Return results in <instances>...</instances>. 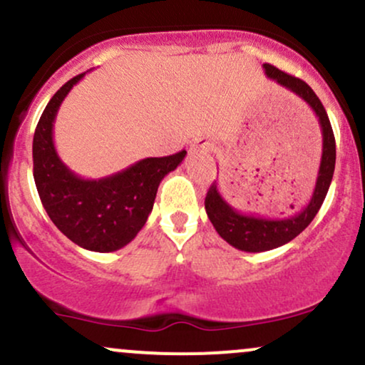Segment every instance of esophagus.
I'll return each instance as SVG.
<instances>
[{
    "mask_svg": "<svg viewBox=\"0 0 365 365\" xmlns=\"http://www.w3.org/2000/svg\"><path fill=\"white\" fill-rule=\"evenodd\" d=\"M190 149H192V151L210 153L214 149V144H212V140H209L207 138H199L190 144Z\"/></svg>",
    "mask_w": 365,
    "mask_h": 365,
    "instance_id": "1",
    "label": "esophagus"
}]
</instances>
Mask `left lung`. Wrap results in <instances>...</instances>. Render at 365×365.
I'll return each mask as SVG.
<instances>
[{
  "instance_id": "left-lung-1",
  "label": "left lung",
  "mask_w": 365,
  "mask_h": 365,
  "mask_svg": "<svg viewBox=\"0 0 365 365\" xmlns=\"http://www.w3.org/2000/svg\"><path fill=\"white\" fill-rule=\"evenodd\" d=\"M263 69H265V74L270 80H274L285 90L292 91L294 95L299 96L302 102L309 105L311 110L318 117L319 127H322L323 149L313 195H311L308 204L294 216L263 217L255 216V214L240 212L222 197L221 192H219L217 182L210 185L207 197H205L207 217L222 240H226L231 247L248 253L269 252V250L282 247V245L296 238L297 235H301L311 225V221L318 214L324 197L328 194L336 160L335 135H333L330 118L327 115L323 103L319 102V98L311 90L308 83L280 71L272 64H263Z\"/></svg>"
}]
</instances>
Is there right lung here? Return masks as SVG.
Returning a JSON list of instances; mask_svg holds the SVG:
<instances>
[{"mask_svg":"<svg viewBox=\"0 0 365 365\" xmlns=\"http://www.w3.org/2000/svg\"><path fill=\"white\" fill-rule=\"evenodd\" d=\"M78 74L57 90L42 112L34 134V180L47 216L66 238L90 252L124 248L146 225L158 187L177 170L187 151L165 158H144L103 178H83L63 163L54 146V122Z\"/></svg>","mask_w":365,"mask_h":365,"instance_id":"add662e5","label":"right lung"}]
</instances>
